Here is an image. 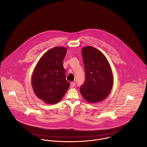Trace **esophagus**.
<instances>
[{
  "mask_svg": "<svg viewBox=\"0 0 147 147\" xmlns=\"http://www.w3.org/2000/svg\"><path fill=\"white\" fill-rule=\"evenodd\" d=\"M75 83L74 82H71V83H70V88H74V87L75 86Z\"/></svg>",
  "mask_w": 147,
  "mask_h": 147,
  "instance_id": "esophagus-1",
  "label": "esophagus"
}]
</instances>
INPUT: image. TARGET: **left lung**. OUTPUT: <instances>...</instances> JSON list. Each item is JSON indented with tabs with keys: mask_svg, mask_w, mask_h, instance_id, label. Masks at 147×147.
<instances>
[{
	"mask_svg": "<svg viewBox=\"0 0 147 147\" xmlns=\"http://www.w3.org/2000/svg\"><path fill=\"white\" fill-rule=\"evenodd\" d=\"M85 71V82L80 87L82 96L89 103L103 101L109 96L113 86L111 66L105 55L92 46L82 50Z\"/></svg>",
	"mask_w": 147,
	"mask_h": 147,
	"instance_id": "obj_1",
	"label": "left lung"
}]
</instances>
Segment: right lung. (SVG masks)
<instances>
[{
	"mask_svg": "<svg viewBox=\"0 0 147 147\" xmlns=\"http://www.w3.org/2000/svg\"><path fill=\"white\" fill-rule=\"evenodd\" d=\"M64 47H55L46 51L37 63L32 76V85L36 96L47 104L59 102L69 86L65 79L63 61Z\"/></svg>",
	"mask_w": 147,
	"mask_h": 147,
	"instance_id": "1",
	"label": "right lung"
}]
</instances>
